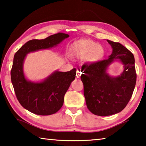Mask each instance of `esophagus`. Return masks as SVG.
<instances>
[{
    "label": "esophagus",
    "instance_id": "obj_1",
    "mask_svg": "<svg viewBox=\"0 0 146 146\" xmlns=\"http://www.w3.org/2000/svg\"><path fill=\"white\" fill-rule=\"evenodd\" d=\"M81 74H82V71H81L80 69H77V71H76V77L80 78Z\"/></svg>",
    "mask_w": 146,
    "mask_h": 146
}]
</instances>
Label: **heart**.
<instances>
[{
    "label": "heart",
    "mask_w": 146,
    "mask_h": 146,
    "mask_svg": "<svg viewBox=\"0 0 146 146\" xmlns=\"http://www.w3.org/2000/svg\"><path fill=\"white\" fill-rule=\"evenodd\" d=\"M70 51L74 58L84 59L89 63L98 62L105 55L104 47L91 39H80L75 41L71 44Z\"/></svg>",
    "instance_id": "heart-1"
}]
</instances>
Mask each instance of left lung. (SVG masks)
Wrapping results in <instances>:
<instances>
[{
	"label": "left lung",
	"mask_w": 146,
	"mask_h": 146,
	"mask_svg": "<svg viewBox=\"0 0 146 146\" xmlns=\"http://www.w3.org/2000/svg\"><path fill=\"white\" fill-rule=\"evenodd\" d=\"M107 41L112 48L108 59L84 64L80 77L88 110L101 117L117 114L125 108L137 80L133 53L120 43ZM115 61L123 64L124 70L120 76H111L108 68Z\"/></svg>",
	"instance_id": "left-lung-1"
}]
</instances>
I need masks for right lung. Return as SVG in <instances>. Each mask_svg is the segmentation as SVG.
<instances>
[{
  "mask_svg": "<svg viewBox=\"0 0 146 146\" xmlns=\"http://www.w3.org/2000/svg\"><path fill=\"white\" fill-rule=\"evenodd\" d=\"M70 35L58 33L45 39L31 40L15 54L11 79L19 103L29 111L38 115H50L58 111L64 103V95L75 79V68L67 72L55 71L39 82L27 79L24 72V62L27 55L42 49L57 46Z\"/></svg>",
  "mask_w": 146,
  "mask_h": 146,
  "instance_id": "add662e5",
  "label": "right lung"
}]
</instances>
